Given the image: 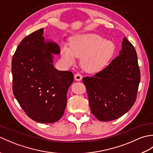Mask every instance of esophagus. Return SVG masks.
<instances>
[{"label":"esophagus","instance_id":"esophagus-1","mask_svg":"<svg viewBox=\"0 0 153 153\" xmlns=\"http://www.w3.org/2000/svg\"><path fill=\"white\" fill-rule=\"evenodd\" d=\"M74 78L76 81H81L82 79V76L79 73H77L74 76Z\"/></svg>","mask_w":153,"mask_h":153}]
</instances>
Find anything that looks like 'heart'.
I'll return each instance as SVG.
<instances>
[{
	"instance_id": "obj_1",
	"label": "heart",
	"mask_w": 153,
	"mask_h": 153,
	"mask_svg": "<svg viewBox=\"0 0 153 153\" xmlns=\"http://www.w3.org/2000/svg\"><path fill=\"white\" fill-rule=\"evenodd\" d=\"M115 51L112 41L105 40L95 33L74 35L70 39V47L61 46V55L65 62L73 64L76 57L81 58V65L90 73L97 72L106 66Z\"/></svg>"
}]
</instances>
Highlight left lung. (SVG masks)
Masks as SVG:
<instances>
[{"label":"left lung","instance_id":"obj_1","mask_svg":"<svg viewBox=\"0 0 153 153\" xmlns=\"http://www.w3.org/2000/svg\"><path fill=\"white\" fill-rule=\"evenodd\" d=\"M122 50L105 68L85 77L89 106L100 121L119 118L134 105L141 79L137 55L133 45L123 39Z\"/></svg>","mask_w":153,"mask_h":153}]
</instances>
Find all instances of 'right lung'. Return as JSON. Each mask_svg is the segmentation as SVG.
Returning a JSON list of instances; mask_svg holds the SVG:
<instances>
[{"label": "right lung", "mask_w": 153, "mask_h": 153, "mask_svg": "<svg viewBox=\"0 0 153 153\" xmlns=\"http://www.w3.org/2000/svg\"><path fill=\"white\" fill-rule=\"evenodd\" d=\"M43 35V29L34 31L16 48L12 60V90L27 116L47 123L56 122L63 116L74 74L54 67L53 54H59L60 47L45 41Z\"/></svg>", "instance_id": "1"}]
</instances>
